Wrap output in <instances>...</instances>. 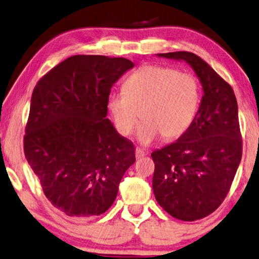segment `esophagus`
Masks as SVG:
<instances>
[{"label":"esophagus","instance_id":"1","mask_svg":"<svg viewBox=\"0 0 259 259\" xmlns=\"http://www.w3.org/2000/svg\"><path fill=\"white\" fill-rule=\"evenodd\" d=\"M144 156H146V153L144 152V150L140 149V148H136V158L139 159V158H142Z\"/></svg>","mask_w":259,"mask_h":259}]
</instances>
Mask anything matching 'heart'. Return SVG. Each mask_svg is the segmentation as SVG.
Listing matches in <instances>:
<instances>
[{"instance_id":"heart-1","label":"heart","mask_w":259,"mask_h":259,"mask_svg":"<svg viewBox=\"0 0 259 259\" xmlns=\"http://www.w3.org/2000/svg\"><path fill=\"white\" fill-rule=\"evenodd\" d=\"M200 102L199 81L194 74L165 65L148 64L125 79L123 92L107 97V110L117 133L129 136L140 115V144L158 137L172 140L190 128Z\"/></svg>"}]
</instances>
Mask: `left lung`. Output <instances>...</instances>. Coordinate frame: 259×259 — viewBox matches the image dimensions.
I'll return each instance as SVG.
<instances>
[{
	"label": "left lung",
	"instance_id": "obj_1",
	"mask_svg": "<svg viewBox=\"0 0 259 259\" xmlns=\"http://www.w3.org/2000/svg\"><path fill=\"white\" fill-rule=\"evenodd\" d=\"M157 56L185 61L203 87L190 128L177 142L152 153L157 203L173 218L196 221L222 204L240 164L237 100L232 87L196 54L172 52Z\"/></svg>",
	"mask_w": 259,
	"mask_h": 259
}]
</instances>
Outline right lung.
I'll list each match as a JSON object with an SVG mask.
<instances>
[{"label": "right lung", "instance_id": "1", "mask_svg": "<svg viewBox=\"0 0 259 259\" xmlns=\"http://www.w3.org/2000/svg\"><path fill=\"white\" fill-rule=\"evenodd\" d=\"M134 65L123 58L73 55L32 92L25 156L46 198L70 218L109 209L136 161L134 144L106 117L112 86Z\"/></svg>", "mask_w": 259, "mask_h": 259}]
</instances>
